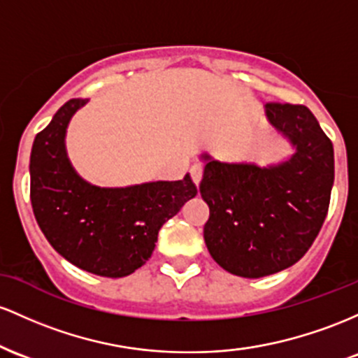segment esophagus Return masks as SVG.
<instances>
[{
    "mask_svg": "<svg viewBox=\"0 0 358 358\" xmlns=\"http://www.w3.org/2000/svg\"><path fill=\"white\" fill-rule=\"evenodd\" d=\"M189 172H191L192 182H194L196 186H199L201 179H203V167H201V166H192Z\"/></svg>",
    "mask_w": 358,
    "mask_h": 358,
    "instance_id": "34e87169",
    "label": "esophagus"
}]
</instances>
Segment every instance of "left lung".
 <instances>
[{
	"mask_svg": "<svg viewBox=\"0 0 358 358\" xmlns=\"http://www.w3.org/2000/svg\"><path fill=\"white\" fill-rule=\"evenodd\" d=\"M268 125L291 145L279 162H222L208 152L201 198L204 242L220 267L259 279L294 266L321 230L335 179L333 145L303 104H266Z\"/></svg>",
	"mask_w": 358,
	"mask_h": 358,
	"instance_id": "left-lung-1",
	"label": "left lung"
}]
</instances>
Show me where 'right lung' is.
Returning a JSON list of instances; mask_svg holds the SVG:
<instances>
[{
  "mask_svg": "<svg viewBox=\"0 0 358 358\" xmlns=\"http://www.w3.org/2000/svg\"><path fill=\"white\" fill-rule=\"evenodd\" d=\"M87 99H69L35 136L30 199L49 243L72 266L101 277H125L150 259L162 224L198 194L191 176L125 187L87 182L72 166L66 135Z\"/></svg>",
  "mask_w": 358,
  "mask_h": 358,
  "instance_id": "add662e5",
  "label": "right lung"
}]
</instances>
